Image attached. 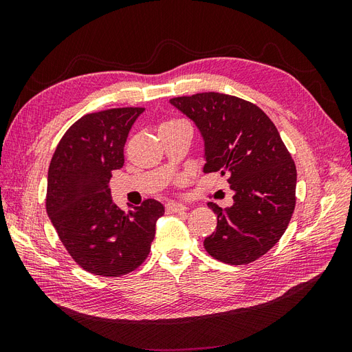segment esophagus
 Here are the masks:
<instances>
[{
    "instance_id": "1",
    "label": "esophagus",
    "mask_w": 352,
    "mask_h": 352,
    "mask_svg": "<svg viewBox=\"0 0 352 352\" xmlns=\"http://www.w3.org/2000/svg\"><path fill=\"white\" fill-rule=\"evenodd\" d=\"M186 207L184 204H180V202H167L166 204V211L168 214H175V212H182L185 211Z\"/></svg>"
}]
</instances>
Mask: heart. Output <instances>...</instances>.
Returning <instances> with one entry per match:
<instances>
[{
    "mask_svg": "<svg viewBox=\"0 0 352 352\" xmlns=\"http://www.w3.org/2000/svg\"><path fill=\"white\" fill-rule=\"evenodd\" d=\"M185 123L184 120H177V119H172V120H167L164 122L162 126H160V129H164V127H172V126H177V124H182Z\"/></svg>",
    "mask_w": 352,
    "mask_h": 352,
    "instance_id": "heart-1",
    "label": "heart"
}]
</instances>
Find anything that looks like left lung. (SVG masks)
Returning a JSON list of instances; mask_svg holds the SVG:
<instances>
[{
	"instance_id": "left-lung-1",
	"label": "left lung",
	"mask_w": 352,
	"mask_h": 352,
	"mask_svg": "<svg viewBox=\"0 0 352 352\" xmlns=\"http://www.w3.org/2000/svg\"><path fill=\"white\" fill-rule=\"evenodd\" d=\"M170 104L186 114L204 140V173L228 176L233 206L217 214L204 248L221 263L242 265L272 250L295 208L296 167L274 123L257 105L233 95L202 92Z\"/></svg>"
}]
</instances>
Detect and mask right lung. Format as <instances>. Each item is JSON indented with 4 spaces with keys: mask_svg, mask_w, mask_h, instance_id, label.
<instances>
[{
    "mask_svg": "<svg viewBox=\"0 0 352 352\" xmlns=\"http://www.w3.org/2000/svg\"><path fill=\"white\" fill-rule=\"evenodd\" d=\"M141 107L85 114L63 135L51 158L47 212L60 241L83 270L119 278L145 261L155 236L162 202L117 207L109 182L124 163L123 148Z\"/></svg>",
    "mask_w": 352,
    "mask_h": 352,
    "instance_id": "obj_1",
    "label": "right lung"
}]
</instances>
